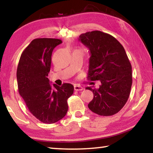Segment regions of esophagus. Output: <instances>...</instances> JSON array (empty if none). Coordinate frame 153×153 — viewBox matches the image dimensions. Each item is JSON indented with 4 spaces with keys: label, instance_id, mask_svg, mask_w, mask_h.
<instances>
[{
    "label": "esophagus",
    "instance_id": "obj_1",
    "mask_svg": "<svg viewBox=\"0 0 153 153\" xmlns=\"http://www.w3.org/2000/svg\"><path fill=\"white\" fill-rule=\"evenodd\" d=\"M74 90H76V91H82V90H84V88L81 86H79V85H75Z\"/></svg>",
    "mask_w": 153,
    "mask_h": 153
}]
</instances>
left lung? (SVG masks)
<instances>
[{"label":"left lung","instance_id":"obj_1","mask_svg":"<svg viewBox=\"0 0 153 153\" xmlns=\"http://www.w3.org/2000/svg\"><path fill=\"white\" fill-rule=\"evenodd\" d=\"M79 40L90 51L88 79L101 82L98 89L86 88L94 94L88 107L97 115H115L128 101L132 84L131 65L125 49L113 36L98 30L82 33Z\"/></svg>","mask_w":153,"mask_h":153}]
</instances>
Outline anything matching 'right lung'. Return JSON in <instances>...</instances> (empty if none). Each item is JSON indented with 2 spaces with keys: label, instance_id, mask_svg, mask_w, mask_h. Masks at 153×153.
Instances as JSON below:
<instances>
[{
  "label": "right lung",
  "instance_id": "obj_1",
  "mask_svg": "<svg viewBox=\"0 0 153 153\" xmlns=\"http://www.w3.org/2000/svg\"><path fill=\"white\" fill-rule=\"evenodd\" d=\"M62 43L56 38H36L24 49L17 69L18 91L30 112L45 123H54L65 116L67 99L74 88L65 83L53 84L48 78L53 49Z\"/></svg>",
  "mask_w": 153,
  "mask_h": 153
}]
</instances>
